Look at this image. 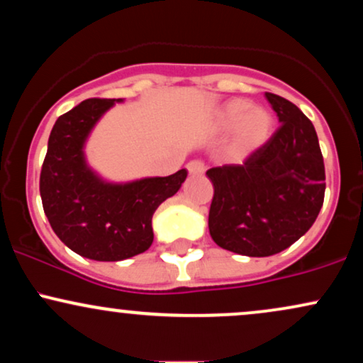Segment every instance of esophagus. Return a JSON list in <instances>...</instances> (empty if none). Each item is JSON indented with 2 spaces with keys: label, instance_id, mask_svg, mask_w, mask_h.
<instances>
[{
  "label": "esophagus",
  "instance_id": "34e87169",
  "mask_svg": "<svg viewBox=\"0 0 363 363\" xmlns=\"http://www.w3.org/2000/svg\"><path fill=\"white\" fill-rule=\"evenodd\" d=\"M187 172H189L191 176H201V174L205 172V164H203L201 160H191L189 164H187Z\"/></svg>",
  "mask_w": 363,
  "mask_h": 363
}]
</instances>
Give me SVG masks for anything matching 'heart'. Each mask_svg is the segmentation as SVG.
<instances>
[{"mask_svg":"<svg viewBox=\"0 0 363 363\" xmlns=\"http://www.w3.org/2000/svg\"><path fill=\"white\" fill-rule=\"evenodd\" d=\"M220 129L232 133L228 153L232 157H247L264 147L272 138L274 119L262 107H254L244 99H232L220 107L216 114Z\"/></svg>","mask_w":363,"mask_h":363,"instance_id":"heart-1","label":"heart"}]
</instances>
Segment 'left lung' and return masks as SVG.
Returning <instances> with one entry per match:
<instances>
[{
  "label": "left lung",
  "mask_w": 363,
  "mask_h": 363,
  "mask_svg": "<svg viewBox=\"0 0 363 363\" xmlns=\"http://www.w3.org/2000/svg\"><path fill=\"white\" fill-rule=\"evenodd\" d=\"M266 99L280 129L244 165L206 172L213 184L208 228L216 245L249 257L290 247L312 227L324 201V162L315 129L295 104Z\"/></svg>",
  "instance_id": "1"
}]
</instances>
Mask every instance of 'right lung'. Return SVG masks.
<instances>
[{
    "mask_svg": "<svg viewBox=\"0 0 363 363\" xmlns=\"http://www.w3.org/2000/svg\"><path fill=\"white\" fill-rule=\"evenodd\" d=\"M123 99H89L57 118L40 172V198L54 234L94 261H123L153 242L152 216L181 189L187 170L128 182L104 179L85 147L99 121Z\"/></svg>",
    "mask_w": 363,
    "mask_h": 363,
    "instance_id": "right-lung-1",
    "label": "right lung"
}]
</instances>
